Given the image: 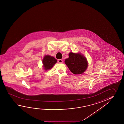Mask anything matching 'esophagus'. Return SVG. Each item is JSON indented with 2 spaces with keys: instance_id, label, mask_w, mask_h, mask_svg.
<instances>
[{
  "instance_id": "obj_1",
  "label": "esophagus",
  "mask_w": 124,
  "mask_h": 124,
  "mask_svg": "<svg viewBox=\"0 0 124 124\" xmlns=\"http://www.w3.org/2000/svg\"><path fill=\"white\" fill-rule=\"evenodd\" d=\"M58 63H63V61L61 60V59H59L58 60Z\"/></svg>"
}]
</instances>
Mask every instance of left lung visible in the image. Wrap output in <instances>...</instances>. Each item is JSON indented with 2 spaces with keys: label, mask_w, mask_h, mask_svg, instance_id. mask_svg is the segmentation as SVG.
Instances as JSON below:
<instances>
[{
  "label": "left lung",
  "mask_w": 124,
  "mask_h": 124,
  "mask_svg": "<svg viewBox=\"0 0 124 124\" xmlns=\"http://www.w3.org/2000/svg\"><path fill=\"white\" fill-rule=\"evenodd\" d=\"M69 58L65 60V63L72 73L79 74L83 73L87 69V61L83 55L70 52Z\"/></svg>",
  "instance_id": "obj_1"
}]
</instances>
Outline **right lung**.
<instances>
[{
  "mask_svg": "<svg viewBox=\"0 0 124 124\" xmlns=\"http://www.w3.org/2000/svg\"><path fill=\"white\" fill-rule=\"evenodd\" d=\"M42 62L44 67L46 70H47L51 69L53 67L54 64L57 63V60L54 57L46 55L44 57Z\"/></svg>",
  "mask_w": 124,
  "mask_h": 124,
  "instance_id": "add662e5",
  "label": "right lung"
}]
</instances>
